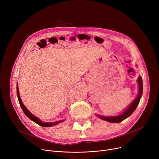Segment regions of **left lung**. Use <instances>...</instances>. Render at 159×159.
I'll return each instance as SVG.
<instances>
[{
	"label": "left lung",
	"instance_id": "8db88e82",
	"mask_svg": "<svg viewBox=\"0 0 159 159\" xmlns=\"http://www.w3.org/2000/svg\"><path fill=\"white\" fill-rule=\"evenodd\" d=\"M138 84H139V93L137 97V98L134 100L131 105L127 108V110L124 111L122 114L119 116H99L97 115L100 119H101L104 120H106L107 122H120L124 119H126L128 118V116H129L133 113L134 111L140 102V98L143 95V79L140 77H139L138 79Z\"/></svg>",
	"mask_w": 159,
	"mask_h": 159
}]
</instances>
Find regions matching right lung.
<instances>
[{
	"mask_svg": "<svg viewBox=\"0 0 159 159\" xmlns=\"http://www.w3.org/2000/svg\"><path fill=\"white\" fill-rule=\"evenodd\" d=\"M16 94H17V97H18V99H19V102L20 104V106L22 108V110L23 111V112L24 113V114L26 115L28 117L33 120L34 122L38 124L40 126H43V127H50V126H55V125L57 124H59L61 122H62L63 121H64L65 120H59V121H57L55 122H42L41 120H40L37 117H36L35 116H34L33 115H32L28 110L27 108L24 106V105L23 104L20 97V95H19V88H18V84H16Z\"/></svg>",
	"mask_w": 159,
	"mask_h": 159,
	"instance_id": "1",
	"label": "right lung"
}]
</instances>
